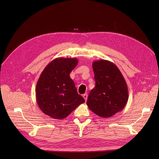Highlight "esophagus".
<instances>
[{
	"label": "esophagus",
	"mask_w": 159,
	"mask_h": 159,
	"mask_svg": "<svg viewBox=\"0 0 159 159\" xmlns=\"http://www.w3.org/2000/svg\"><path fill=\"white\" fill-rule=\"evenodd\" d=\"M83 98H84V99H85V101H87V99H88V94H87V93H84V94L83 95Z\"/></svg>",
	"instance_id": "34e87169"
}]
</instances>
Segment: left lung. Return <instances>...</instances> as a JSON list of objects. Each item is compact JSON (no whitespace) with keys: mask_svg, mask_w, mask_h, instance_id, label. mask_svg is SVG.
Here are the masks:
<instances>
[{"mask_svg":"<svg viewBox=\"0 0 159 159\" xmlns=\"http://www.w3.org/2000/svg\"><path fill=\"white\" fill-rule=\"evenodd\" d=\"M95 86L89 94L88 108L98 116L110 117L125 107L129 98L125 80L113 62L99 60L92 64Z\"/></svg>","mask_w":159,"mask_h":159,"instance_id":"obj_1","label":"left lung"}]
</instances>
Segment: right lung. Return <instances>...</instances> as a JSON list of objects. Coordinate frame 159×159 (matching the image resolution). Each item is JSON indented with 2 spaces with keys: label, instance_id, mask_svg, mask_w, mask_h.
Masks as SVG:
<instances>
[{
  "label": "right lung",
  "instance_id": "obj_1",
  "mask_svg": "<svg viewBox=\"0 0 159 159\" xmlns=\"http://www.w3.org/2000/svg\"><path fill=\"white\" fill-rule=\"evenodd\" d=\"M78 63V60L74 57H57L46 66L38 80V105L43 113L53 119L66 118L85 102L70 77Z\"/></svg>",
  "mask_w": 159,
  "mask_h": 159
}]
</instances>
